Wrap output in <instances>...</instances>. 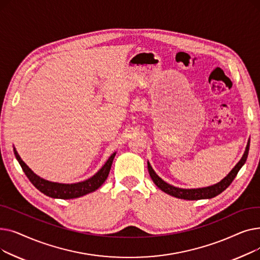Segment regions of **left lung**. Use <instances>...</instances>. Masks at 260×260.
Here are the masks:
<instances>
[{"label":"left lung","mask_w":260,"mask_h":260,"mask_svg":"<svg viewBox=\"0 0 260 260\" xmlns=\"http://www.w3.org/2000/svg\"><path fill=\"white\" fill-rule=\"evenodd\" d=\"M249 148H250V139L248 141L247 147H245V152L243 154V156L241 157V159L239 160V162L237 165L233 168L228 175L226 177L214 185L211 186H207V187H200V188H180V187H176L174 185H171L169 183H167L165 180H162L160 177L155 173V171L153 170V168L149 165V162H147V169H148V173L149 176H151L152 180L154 181V183L161 189L163 192L174 196L176 198L179 199H185V200H199V199H211L217 195H219L220 193H222L223 190L232 183L235 179V177L237 176L239 170L242 168V166L247 161L248 158V154H249Z\"/></svg>","instance_id":"left-lung-1"}]
</instances>
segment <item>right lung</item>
Returning <instances> with one entry per match:
<instances>
[{"mask_svg": "<svg viewBox=\"0 0 260 260\" xmlns=\"http://www.w3.org/2000/svg\"><path fill=\"white\" fill-rule=\"evenodd\" d=\"M13 152H15L16 158L19 161L23 172L27 176V178L29 179V181L40 190V192H42L43 194L51 198H59V199H74V198L84 196L88 193L93 192L95 189H98L106 180L113 165V160L116 156V153H114L105 162V165L98 171V173H95L87 180L78 182V183L66 184V183L51 182L41 178V177L36 175L28 167H27L26 163L19 156L15 147H13Z\"/></svg>", "mask_w": 260, "mask_h": 260, "instance_id": "right-lung-1", "label": "right lung"}]
</instances>
